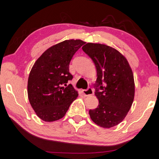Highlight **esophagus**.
I'll use <instances>...</instances> for the list:
<instances>
[{
    "mask_svg": "<svg viewBox=\"0 0 159 159\" xmlns=\"http://www.w3.org/2000/svg\"><path fill=\"white\" fill-rule=\"evenodd\" d=\"M82 93L85 96H88V95H93L94 92H93V90L92 89V88L89 87V88H88L86 90H83Z\"/></svg>",
    "mask_w": 159,
    "mask_h": 159,
    "instance_id": "obj_1",
    "label": "esophagus"
}]
</instances>
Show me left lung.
Masks as SVG:
<instances>
[{
  "instance_id": "8db88e82",
  "label": "left lung",
  "mask_w": 159,
  "mask_h": 159,
  "mask_svg": "<svg viewBox=\"0 0 159 159\" xmlns=\"http://www.w3.org/2000/svg\"><path fill=\"white\" fill-rule=\"evenodd\" d=\"M82 49L92 59L98 76L94 88L99 104L90 109V116L102 128L114 127L124 119L133 104V71L124 56L111 47L88 43Z\"/></svg>"
}]
</instances>
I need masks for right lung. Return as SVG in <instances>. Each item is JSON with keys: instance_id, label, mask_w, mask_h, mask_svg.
Segmentation results:
<instances>
[{"instance_id": "1", "label": "right lung", "mask_w": 159, "mask_h": 159, "mask_svg": "<svg viewBox=\"0 0 159 159\" xmlns=\"http://www.w3.org/2000/svg\"><path fill=\"white\" fill-rule=\"evenodd\" d=\"M85 43L80 40H67L45 51L29 74L28 97L38 116L46 122L60 119L78 97L77 91L67 85L73 76L69 64L79 48Z\"/></svg>"}]
</instances>
